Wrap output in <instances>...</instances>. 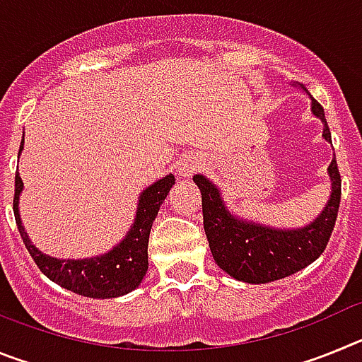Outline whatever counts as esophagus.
Instances as JSON below:
<instances>
[{
	"label": "esophagus",
	"mask_w": 362,
	"mask_h": 362,
	"mask_svg": "<svg viewBox=\"0 0 362 362\" xmlns=\"http://www.w3.org/2000/svg\"><path fill=\"white\" fill-rule=\"evenodd\" d=\"M201 170V159L196 156H187L183 161L179 163V175L181 177H192L196 172Z\"/></svg>",
	"instance_id": "esophagus-1"
}]
</instances>
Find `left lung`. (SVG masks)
<instances>
[{"label":"left lung","mask_w":362,"mask_h":362,"mask_svg":"<svg viewBox=\"0 0 362 362\" xmlns=\"http://www.w3.org/2000/svg\"><path fill=\"white\" fill-rule=\"evenodd\" d=\"M313 116L325 123L322 137L332 143L325 108L312 99ZM332 194L317 219L303 228H270L239 219L226 210L219 188L204 175H194L203 199V225L217 267L243 283L263 284L288 277L313 263L325 252L341 203V174L337 161L328 166Z\"/></svg>","instance_id":"obj_1"}]
</instances>
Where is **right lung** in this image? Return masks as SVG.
<instances>
[{
	"mask_svg": "<svg viewBox=\"0 0 362 362\" xmlns=\"http://www.w3.org/2000/svg\"><path fill=\"white\" fill-rule=\"evenodd\" d=\"M23 148V141L19 146V153ZM18 153V156H19ZM175 183L174 175L168 174L163 179L150 185L139 196L137 212L134 225L123 241L114 246L110 252L90 259H56L45 255L32 245L21 225L19 217V194L23 190V181L16 174L14 185V217L19 235L27 246L28 254L45 276L63 288L74 293L94 299H112L132 292L139 286L148 270V238L150 228L159 212L165 197L168 196L172 185Z\"/></svg>",
	"mask_w": 362,
	"mask_h": 362,
	"instance_id": "right-lung-1",
	"label": "right lung"
}]
</instances>
